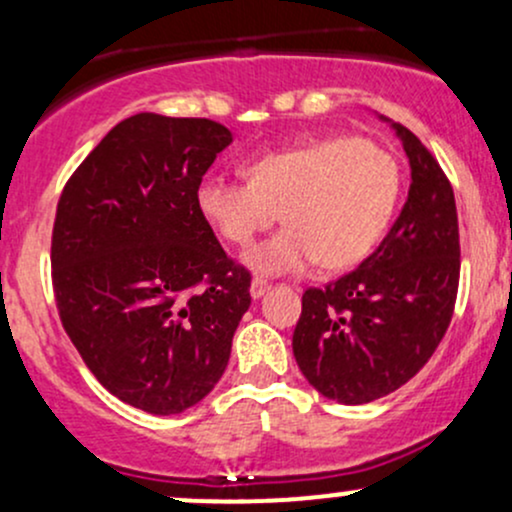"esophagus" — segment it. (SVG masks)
<instances>
[{"label":"esophagus","instance_id":"1","mask_svg":"<svg viewBox=\"0 0 512 512\" xmlns=\"http://www.w3.org/2000/svg\"><path fill=\"white\" fill-rule=\"evenodd\" d=\"M272 289V286H269L265 279H252V284H250V296L252 299H262V296L267 294V291Z\"/></svg>","mask_w":512,"mask_h":512}]
</instances>
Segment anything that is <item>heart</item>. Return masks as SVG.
Instances as JSON below:
<instances>
[{
	"label": "heart",
	"mask_w": 512,
	"mask_h": 512,
	"mask_svg": "<svg viewBox=\"0 0 512 512\" xmlns=\"http://www.w3.org/2000/svg\"><path fill=\"white\" fill-rule=\"evenodd\" d=\"M401 196V167L391 153L357 138H330L269 150L247 165V182L204 177L196 204L223 240L250 247L243 262L262 277L294 274L318 262L342 272L372 255Z\"/></svg>",
	"instance_id": "obj_1"
}]
</instances>
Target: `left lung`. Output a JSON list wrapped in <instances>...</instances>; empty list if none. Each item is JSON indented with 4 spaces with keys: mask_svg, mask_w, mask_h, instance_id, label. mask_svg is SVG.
<instances>
[{
    "mask_svg": "<svg viewBox=\"0 0 512 512\" xmlns=\"http://www.w3.org/2000/svg\"><path fill=\"white\" fill-rule=\"evenodd\" d=\"M389 123L411 162L401 216L357 269L303 291L291 340L308 384L345 406L376 401L413 379L445 338L457 301L454 192L430 150L406 126Z\"/></svg>",
    "mask_w": 512,
    "mask_h": 512,
    "instance_id": "obj_1",
    "label": "left lung"
}]
</instances>
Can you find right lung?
<instances>
[{
    "mask_svg": "<svg viewBox=\"0 0 512 512\" xmlns=\"http://www.w3.org/2000/svg\"><path fill=\"white\" fill-rule=\"evenodd\" d=\"M230 143L216 121L143 111L116 123L60 194L50 265L63 328L99 384L145 413L209 396L250 308V272L196 204Z\"/></svg>",
    "mask_w": 512,
    "mask_h": 512,
    "instance_id": "right-lung-1",
    "label": "right lung"
}]
</instances>
